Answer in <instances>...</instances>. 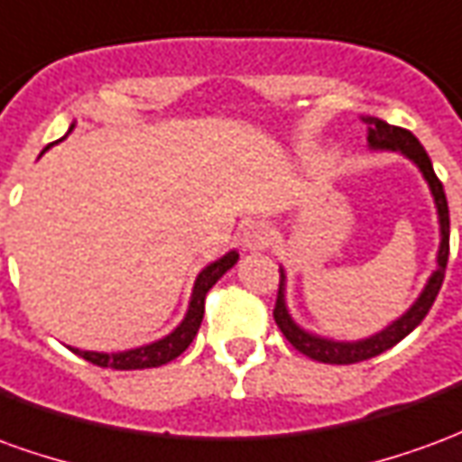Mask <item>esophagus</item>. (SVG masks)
<instances>
[{
  "instance_id": "obj_1",
  "label": "esophagus",
  "mask_w": 462,
  "mask_h": 462,
  "mask_svg": "<svg viewBox=\"0 0 462 462\" xmlns=\"http://www.w3.org/2000/svg\"><path fill=\"white\" fill-rule=\"evenodd\" d=\"M272 227L270 225H264V222H252L245 227L242 232V247L247 252H262L270 247L272 242Z\"/></svg>"
}]
</instances>
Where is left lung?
Masks as SVG:
<instances>
[{
	"instance_id": "obj_1",
	"label": "left lung",
	"mask_w": 462,
	"mask_h": 462,
	"mask_svg": "<svg viewBox=\"0 0 462 462\" xmlns=\"http://www.w3.org/2000/svg\"><path fill=\"white\" fill-rule=\"evenodd\" d=\"M364 123L368 125V145L374 151H398L403 152L406 158L416 162L423 178H426L428 188L433 192V200H436L438 208V222H440V250H438V267L436 272L430 274L426 290L420 291V297L416 300V304L411 310L396 319L391 327H386L383 331H378L374 337L361 341H334L324 339V337H314L310 331H304L301 327H297V321L291 319L290 311H287V304H284V270H280V291H277V304H274V321L280 331L287 337L291 346L301 351L304 356L314 358V361H321V364H356V361H366V358H374L378 354H383L386 348L396 346L398 341L406 339L411 331L416 329L420 321L426 319V314L433 307L438 291H440V284L446 280V264H448V252H450V217H448V200L446 190H443V182L438 180L436 171L430 165V158H428L426 148L418 143V138L406 128H398V125H391V123L381 121V118H374V116H366Z\"/></svg>"
}]
</instances>
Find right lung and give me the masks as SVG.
<instances>
[{
    "label": "right lung",
    "instance_id": "right-lung-1",
    "mask_svg": "<svg viewBox=\"0 0 462 462\" xmlns=\"http://www.w3.org/2000/svg\"><path fill=\"white\" fill-rule=\"evenodd\" d=\"M74 128V125H71ZM69 128V131H71ZM49 148V145H46ZM44 148V151H46ZM240 260V254L232 250L227 252L225 257H220L217 262L208 264L205 270L198 274L195 280V287H192V297H190V307H188V314L185 319L180 321L178 329H172L165 339H158L148 344V346H138L131 348V351H118V354H98V351H81V348H71L74 354H79L86 361H91L96 366L104 368H118V371H133V368H155L168 364L172 358H178L190 346L195 334L200 329L202 314H205V297L208 291L212 290V284L220 280L225 272L235 267V262Z\"/></svg>",
    "mask_w": 462,
    "mask_h": 462
}]
</instances>
